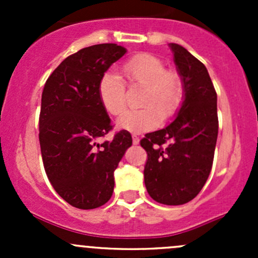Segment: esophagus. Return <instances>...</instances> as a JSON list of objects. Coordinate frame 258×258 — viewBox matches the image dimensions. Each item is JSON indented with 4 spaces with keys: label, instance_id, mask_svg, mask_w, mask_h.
<instances>
[{
    "label": "esophagus",
    "instance_id": "obj_1",
    "mask_svg": "<svg viewBox=\"0 0 258 258\" xmlns=\"http://www.w3.org/2000/svg\"><path fill=\"white\" fill-rule=\"evenodd\" d=\"M132 142H134V145H139L140 144V137L136 136V135H132Z\"/></svg>",
    "mask_w": 258,
    "mask_h": 258
}]
</instances>
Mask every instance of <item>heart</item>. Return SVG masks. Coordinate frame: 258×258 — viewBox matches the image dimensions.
Listing matches in <instances>:
<instances>
[{
    "mask_svg": "<svg viewBox=\"0 0 258 258\" xmlns=\"http://www.w3.org/2000/svg\"><path fill=\"white\" fill-rule=\"evenodd\" d=\"M122 72L128 86L145 87L141 100L145 108L122 113L117 121L121 128L141 134L157 127L162 117L170 118L177 112L183 97V83L175 70L166 69L160 57L146 52L135 54L122 64ZM97 92L101 105L112 116L126 107V87L116 72L102 75Z\"/></svg>",
    "mask_w": 258,
    "mask_h": 258,
    "instance_id": "heart-1",
    "label": "heart"
}]
</instances>
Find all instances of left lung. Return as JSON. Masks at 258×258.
Masks as SVG:
<instances>
[{
	"label": "left lung",
	"mask_w": 258,
	"mask_h": 258,
	"mask_svg": "<svg viewBox=\"0 0 258 258\" xmlns=\"http://www.w3.org/2000/svg\"><path fill=\"white\" fill-rule=\"evenodd\" d=\"M183 81L184 101L172 123L145 135V184L163 205L187 204L209 178L218 134L217 93L207 69L186 48L171 43Z\"/></svg>",
	"instance_id": "8db88e82"
}]
</instances>
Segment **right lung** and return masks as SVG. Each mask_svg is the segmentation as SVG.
<instances>
[{
	"instance_id": "add662e5",
	"label": "right lung",
	"mask_w": 258,
	"mask_h": 258,
	"mask_svg": "<svg viewBox=\"0 0 258 258\" xmlns=\"http://www.w3.org/2000/svg\"><path fill=\"white\" fill-rule=\"evenodd\" d=\"M124 53L116 43L80 49L58 64L43 87L38 137L46 175L77 209H97L111 199L113 172L132 145L126 130L100 144L113 126L98 98V82Z\"/></svg>"
}]
</instances>
